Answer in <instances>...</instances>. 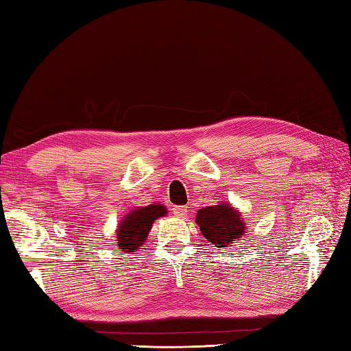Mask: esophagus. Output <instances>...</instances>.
<instances>
[{
    "mask_svg": "<svg viewBox=\"0 0 351 351\" xmlns=\"http://www.w3.org/2000/svg\"><path fill=\"white\" fill-rule=\"evenodd\" d=\"M189 213V208L185 205H180V206H173V214L176 217H184L185 214Z\"/></svg>",
    "mask_w": 351,
    "mask_h": 351,
    "instance_id": "esophagus-1",
    "label": "esophagus"
}]
</instances>
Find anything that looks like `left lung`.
<instances>
[{
	"label": "left lung",
	"mask_w": 351,
	"mask_h": 351,
	"mask_svg": "<svg viewBox=\"0 0 351 351\" xmlns=\"http://www.w3.org/2000/svg\"><path fill=\"white\" fill-rule=\"evenodd\" d=\"M196 223L206 240L219 249L229 247L245 234L241 214L228 204L202 208L196 215Z\"/></svg>",
	"instance_id": "obj_1"
}]
</instances>
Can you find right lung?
<instances>
[{"instance_id": "obj_1", "label": "right lung", "mask_w": 351, "mask_h": 351, "mask_svg": "<svg viewBox=\"0 0 351 351\" xmlns=\"http://www.w3.org/2000/svg\"><path fill=\"white\" fill-rule=\"evenodd\" d=\"M166 208L160 204L137 208V210L128 213V217L123 219L117 230L119 249L122 252H136L143 247L154 220L166 215Z\"/></svg>"}]
</instances>
